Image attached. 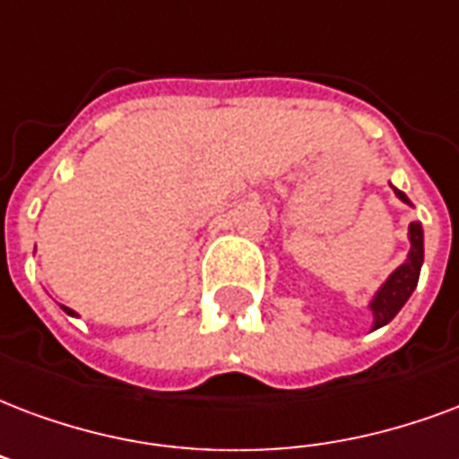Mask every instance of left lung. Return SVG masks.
<instances>
[{
	"instance_id": "left-lung-1",
	"label": "left lung",
	"mask_w": 459,
	"mask_h": 459,
	"mask_svg": "<svg viewBox=\"0 0 459 459\" xmlns=\"http://www.w3.org/2000/svg\"><path fill=\"white\" fill-rule=\"evenodd\" d=\"M394 195L399 196L403 204H409L411 199L403 195L402 189H396L392 185ZM409 255L396 270L385 280V284L375 291V297L369 301V311H372V331L382 328L392 321L394 316L402 311V307L409 301V297L416 290L420 274V264H423V226L420 221H411L409 223Z\"/></svg>"
}]
</instances>
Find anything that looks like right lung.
Listing matches in <instances>:
<instances>
[{
	"label": "right lung",
	"instance_id": "obj_1",
	"mask_svg": "<svg viewBox=\"0 0 459 459\" xmlns=\"http://www.w3.org/2000/svg\"><path fill=\"white\" fill-rule=\"evenodd\" d=\"M63 311H65V314H70V316H77V311H73V308H67V307H63Z\"/></svg>",
	"mask_w": 459,
	"mask_h": 459
}]
</instances>
